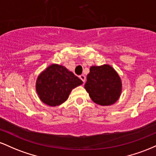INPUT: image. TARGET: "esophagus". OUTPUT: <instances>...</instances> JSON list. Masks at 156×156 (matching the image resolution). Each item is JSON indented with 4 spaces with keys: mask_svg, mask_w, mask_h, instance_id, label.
I'll return each instance as SVG.
<instances>
[{
    "mask_svg": "<svg viewBox=\"0 0 156 156\" xmlns=\"http://www.w3.org/2000/svg\"><path fill=\"white\" fill-rule=\"evenodd\" d=\"M79 78H80V79L83 82V83H85V81H86V76H84V75H80V76H79Z\"/></svg>",
    "mask_w": 156,
    "mask_h": 156,
    "instance_id": "obj_1",
    "label": "esophagus"
}]
</instances>
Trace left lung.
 I'll return each mask as SVG.
<instances>
[{
    "instance_id": "8db88e82",
    "label": "left lung",
    "mask_w": 156,
    "mask_h": 156,
    "mask_svg": "<svg viewBox=\"0 0 156 156\" xmlns=\"http://www.w3.org/2000/svg\"><path fill=\"white\" fill-rule=\"evenodd\" d=\"M87 79L84 87L97 104L110 105L119 99L122 92L121 79L110 65L92 66Z\"/></svg>"
}]
</instances>
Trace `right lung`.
<instances>
[{"mask_svg": "<svg viewBox=\"0 0 156 156\" xmlns=\"http://www.w3.org/2000/svg\"><path fill=\"white\" fill-rule=\"evenodd\" d=\"M83 81L64 66L52 64L38 76L36 89L39 98L50 106H56L67 100L73 89Z\"/></svg>", "mask_w": 156, "mask_h": 156, "instance_id": "obj_1", "label": "right lung"}]
</instances>
